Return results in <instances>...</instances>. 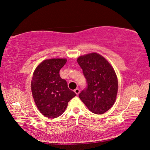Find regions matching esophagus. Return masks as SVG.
<instances>
[{
	"label": "esophagus",
	"instance_id": "1",
	"mask_svg": "<svg viewBox=\"0 0 150 150\" xmlns=\"http://www.w3.org/2000/svg\"><path fill=\"white\" fill-rule=\"evenodd\" d=\"M74 91L76 94V95H78L79 94V88H76Z\"/></svg>",
	"mask_w": 150,
	"mask_h": 150
}]
</instances>
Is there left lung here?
Returning <instances> with one entry per match:
<instances>
[{
	"mask_svg": "<svg viewBox=\"0 0 150 150\" xmlns=\"http://www.w3.org/2000/svg\"><path fill=\"white\" fill-rule=\"evenodd\" d=\"M77 62L87 83L79 98L92 113L104 114L114 104L117 94L118 81L114 68L96 52L79 56Z\"/></svg>",
	"mask_w": 150,
	"mask_h": 150,
	"instance_id": "left-lung-1",
	"label": "left lung"
}]
</instances>
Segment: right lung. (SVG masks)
Returning a JSON list of instances; mask_svg holds the SVG:
<instances>
[{"instance_id": "right-lung-1", "label": "right lung", "mask_w": 150, "mask_h": 150, "mask_svg": "<svg viewBox=\"0 0 150 150\" xmlns=\"http://www.w3.org/2000/svg\"><path fill=\"white\" fill-rule=\"evenodd\" d=\"M66 62L65 58L45 59L33 73V97L39 111L49 118L60 116L65 112L69 101L76 96L59 76V71Z\"/></svg>"}]
</instances>
